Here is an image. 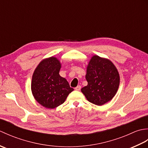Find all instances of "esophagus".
Masks as SVG:
<instances>
[{
    "mask_svg": "<svg viewBox=\"0 0 148 148\" xmlns=\"http://www.w3.org/2000/svg\"><path fill=\"white\" fill-rule=\"evenodd\" d=\"M75 90H76V91H79L80 90H81V86H76V88H74Z\"/></svg>",
    "mask_w": 148,
    "mask_h": 148,
    "instance_id": "1",
    "label": "esophagus"
}]
</instances>
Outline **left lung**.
Instances as JSON below:
<instances>
[{
    "label": "left lung",
    "instance_id": "left-lung-1",
    "mask_svg": "<svg viewBox=\"0 0 148 148\" xmlns=\"http://www.w3.org/2000/svg\"><path fill=\"white\" fill-rule=\"evenodd\" d=\"M85 77L88 84L81 91L93 104L99 106L105 104L118 92L120 80L119 72L108 58L93 55L87 65Z\"/></svg>",
    "mask_w": 148,
    "mask_h": 148
}]
</instances>
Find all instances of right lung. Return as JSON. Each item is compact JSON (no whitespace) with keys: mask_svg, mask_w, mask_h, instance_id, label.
<instances>
[{"mask_svg":"<svg viewBox=\"0 0 148 148\" xmlns=\"http://www.w3.org/2000/svg\"><path fill=\"white\" fill-rule=\"evenodd\" d=\"M62 64L55 57L43 59L34 71L31 90L39 104L48 109H55L62 104L74 89L65 78L60 76Z\"/></svg>","mask_w":148,"mask_h":148,"instance_id":"1","label":"right lung"}]
</instances>
